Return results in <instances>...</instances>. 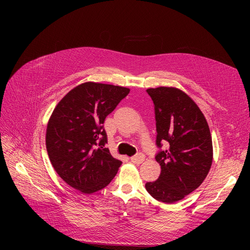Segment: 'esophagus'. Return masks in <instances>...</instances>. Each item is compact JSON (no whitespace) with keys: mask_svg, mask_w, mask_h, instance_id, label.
<instances>
[{"mask_svg":"<svg viewBox=\"0 0 250 250\" xmlns=\"http://www.w3.org/2000/svg\"><path fill=\"white\" fill-rule=\"evenodd\" d=\"M131 162L132 163H134V164H141V163H143L144 162V160H145V155H144L143 153H138V154H135V155H133L131 158Z\"/></svg>","mask_w":250,"mask_h":250,"instance_id":"34e87169","label":"esophagus"}]
</instances>
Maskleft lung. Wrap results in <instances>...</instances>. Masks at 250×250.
<instances>
[{"label": "left lung", "instance_id": "obj_1", "mask_svg": "<svg viewBox=\"0 0 250 250\" xmlns=\"http://www.w3.org/2000/svg\"><path fill=\"white\" fill-rule=\"evenodd\" d=\"M154 104L156 162L161 175L145 185L158 201L173 203L195 191L206 179L213 162L209 128L196 103L175 87L148 88ZM168 147L162 148V143Z\"/></svg>", "mask_w": 250, "mask_h": 250}]
</instances>
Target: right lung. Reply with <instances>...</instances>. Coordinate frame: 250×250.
I'll return each instance as SVG.
<instances>
[{
  "label": "right lung",
  "mask_w": 250,
  "mask_h": 250,
  "mask_svg": "<svg viewBox=\"0 0 250 250\" xmlns=\"http://www.w3.org/2000/svg\"><path fill=\"white\" fill-rule=\"evenodd\" d=\"M130 89L86 82L73 88L57 104L47 127L51 164L72 188L92 194L106 187L122 162L108 148L104 121Z\"/></svg>",
  "instance_id": "obj_1"
}]
</instances>
